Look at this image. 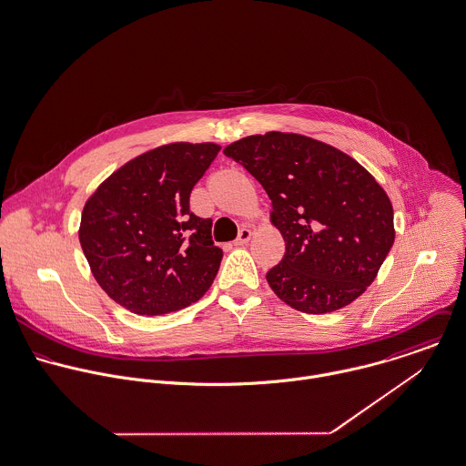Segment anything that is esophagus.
<instances>
[{"label":"esophagus","mask_w":466,"mask_h":466,"mask_svg":"<svg viewBox=\"0 0 466 466\" xmlns=\"http://www.w3.org/2000/svg\"><path fill=\"white\" fill-rule=\"evenodd\" d=\"M250 238H252V230H250V228H241L239 234H238V238H236V241H234V245H236V247H241V245L248 243Z\"/></svg>","instance_id":"esophagus-1"}]
</instances>
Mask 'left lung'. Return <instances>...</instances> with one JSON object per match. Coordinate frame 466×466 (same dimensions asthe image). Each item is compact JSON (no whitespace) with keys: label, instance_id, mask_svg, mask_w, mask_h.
<instances>
[{"label":"left lung","instance_id":"1","mask_svg":"<svg viewBox=\"0 0 466 466\" xmlns=\"http://www.w3.org/2000/svg\"><path fill=\"white\" fill-rule=\"evenodd\" d=\"M272 199V223L286 245L267 280L304 313L351 304L371 284L394 243L392 205L346 153L295 133L270 131L223 149Z\"/></svg>","mask_w":466,"mask_h":466}]
</instances>
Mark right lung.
Returning <instances> with one entry per match:
<instances>
[{
	"label": "right lung",
	"instance_id": "obj_1",
	"mask_svg": "<svg viewBox=\"0 0 466 466\" xmlns=\"http://www.w3.org/2000/svg\"><path fill=\"white\" fill-rule=\"evenodd\" d=\"M216 144L151 149L102 182L85 205L79 241L95 280L137 315H166L196 302L216 278L223 250L212 219L188 198L219 153Z\"/></svg>",
	"mask_w": 466,
	"mask_h": 466
}]
</instances>
